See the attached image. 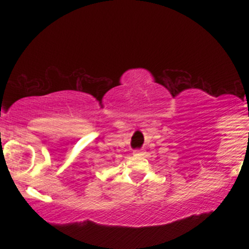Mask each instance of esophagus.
I'll use <instances>...</instances> for the list:
<instances>
[{
  "label": "esophagus",
  "instance_id": "1",
  "mask_svg": "<svg viewBox=\"0 0 249 249\" xmlns=\"http://www.w3.org/2000/svg\"><path fill=\"white\" fill-rule=\"evenodd\" d=\"M144 150H136V151H133V154L134 156H137V157H142L144 156Z\"/></svg>",
  "mask_w": 249,
  "mask_h": 249
}]
</instances>
